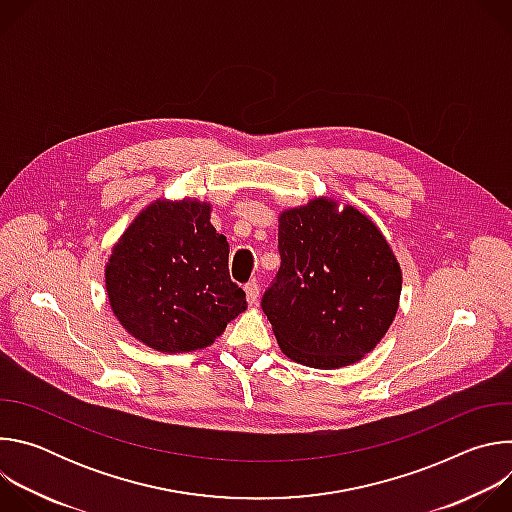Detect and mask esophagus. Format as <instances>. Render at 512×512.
<instances>
[{"label": "esophagus", "mask_w": 512, "mask_h": 512, "mask_svg": "<svg viewBox=\"0 0 512 512\" xmlns=\"http://www.w3.org/2000/svg\"><path fill=\"white\" fill-rule=\"evenodd\" d=\"M245 294H247V302H249L251 306H255L257 300H259V283H257L255 279L245 285Z\"/></svg>", "instance_id": "obj_1"}]
</instances>
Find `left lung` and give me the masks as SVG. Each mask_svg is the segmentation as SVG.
<instances>
[{"label": "left lung", "mask_w": 512, "mask_h": 512, "mask_svg": "<svg viewBox=\"0 0 512 512\" xmlns=\"http://www.w3.org/2000/svg\"><path fill=\"white\" fill-rule=\"evenodd\" d=\"M279 271L261 308L279 348L312 369L369 354L395 320L401 267L377 225L332 198L279 214Z\"/></svg>", "instance_id": "obj_1"}]
</instances>
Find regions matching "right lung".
<instances>
[{"label": "right lung", "mask_w": 512, "mask_h": 512, "mask_svg": "<svg viewBox=\"0 0 512 512\" xmlns=\"http://www.w3.org/2000/svg\"><path fill=\"white\" fill-rule=\"evenodd\" d=\"M113 314L139 342L192 352L247 308L229 275V243L210 225V204L156 200L125 229L105 265Z\"/></svg>", "instance_id": "1"}]
</instances>
